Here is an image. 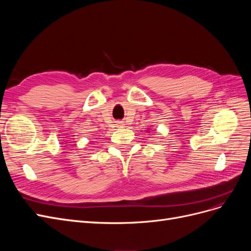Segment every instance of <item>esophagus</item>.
Masks as SVG:
<instances>
[{"label":"esophagus","instance_id":"esophagus-1","mask_svg":"<svg viewBox=\"0 0 251 251\" xmlns=\"http://www.w3.org/2000/svg\"><path fill=\"white\" fill-rule=\"evenodd\" d=\"M116 125H117V126H118V127H121V126H123V123H120V121H117V124H116Z\"/></svg>","mask_w":251,"mask_h":251}]
</instances>
